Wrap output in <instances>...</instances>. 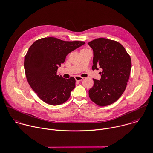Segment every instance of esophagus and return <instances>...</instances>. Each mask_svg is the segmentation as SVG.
I'll return each instance as SVG.
<instances>
[{
    "mask_svg": "<svg viewBox=\"0 0 153 153\" xmlns=\"http://www.w3.org/2000/svg\"><path fill=\"white\" fill-rule=\"evenodd\" d=\"M75 79L76 81L80 82V81H82L83 79V78L80 76H75Z\"/></svg>",
    "mask_w": 153,
    "mask_h": 153,
    "instance_id": "1",
    "label": "esophagus"
}]
</instances>
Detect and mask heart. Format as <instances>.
Returning <instances> with one entry per match:
<instances>
[{"label": "heart", "instance_id": "heart-1", "mask_svg": "<svg viewBox=\"0 0 153 153\" xmlns=\"http://www.w3.org/2000/svg\"><path fill=\"white\" fill-rule=\"evenodd\" d=\"M82 50H83V49H82Z\"/></svg>", "mask_w": 153, "mask_h": 153}]
</instances>
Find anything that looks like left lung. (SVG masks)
Segmentation results:
<instances>
[{
    "instance_id": "left-lung-1",
    "label": "left lung",
    "mask_w": 153,
    "mask_h": 153,
    "mask_svg": "<svg viewBox=\"0 0 153 153\" xmlns=\"http://www.w3.org/2000/svg\"><path fill=\"white\" fill-rule=\"evenodd\" d=\"M88 45L94 53L92 70L102 69L100 80L93 79L94 84L89 96L98 105L107 106L116 102L124 92L130 76L131 59L116 41L98 38Z\"/></svg>"
}]
</instances>
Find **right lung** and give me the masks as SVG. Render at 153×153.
<instances>
[{
  "instance_id": "add662e5",
  "label": "right lung",
  "mask_w": 153,
  "mask_h": 153,
  "mask_svg": "<svg viewBox=\"0 0 153 153\" xmlns=\"http://www.w3.org/2000/svg\"><path fill=\"white\" fill-rule=\"evenodd\" d=\"M85 42L63 41L45 37L34 42L24 59L27 80L37 96L45 102L57 105L65 102L76 86L73 77L64 79L56 71L66 56Z\"/></svg>"
}]
</instances>
